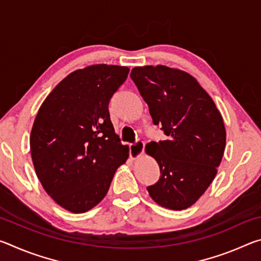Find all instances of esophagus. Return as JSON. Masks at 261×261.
<instances>
[{"instance_id": "34e87169", "label": "esophagus", "mask_w": 261, "mask_h": 261, "mask_svg": "<svg viewBox=\"0 0 261 261\" xmlns=\"http://www.w3.org/2000/svg\"><path fill=\"white\" fill-rule=\"evenodd\" d=\"M144 148H145V144L143 140H137L135 144H131L130 145V156L131 159H138L139 156L143 155L144 153Z\"/></svg>"}]
</instances>
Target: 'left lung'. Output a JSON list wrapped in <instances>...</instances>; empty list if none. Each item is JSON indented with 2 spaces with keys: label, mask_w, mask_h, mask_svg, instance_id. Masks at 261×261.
Returning a JSON list of instances; mask_svg holds the SVG:
<instances>
[{
  "label": "left lung",
  "mask_w": 261,
  "mask_h": 261,
  "mask_svg": "<svg viewBox=\"0 0 261 261\" xmlns=\"http://www.w3.org/2000/svg\"><path fill=\"white\" fill-rule=\"evenodd\" d=\"M130 77L148 105L153 123L167 136L146 145L161 174L147 191L168 210L188 208L218 173L226 147L222 116L197 79L182 70L146 65L132 69Z\"/></svg>",
  "instance_id": "obj_1"
}]
</instances>
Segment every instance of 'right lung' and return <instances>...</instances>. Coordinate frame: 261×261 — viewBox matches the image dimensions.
I'll return each instance as SVG.
<instances>
[{"label":"right lung","instance_id":"right-lung-1","mask_svg":"<svg viewBox=\"0 0 261 261\" xmlns=\"http://www.w3.org/2000/svg\"><path fill=\"white\" fill-rule=\"evenodd\" d=\"M129 71L107 64L76 70L57 84L34 120L30 147L35 173L53 200L72 213L98 205L129 158L108 110Z\"/></svg>","mask_w":261,"mask_h":261}]
</instances>
